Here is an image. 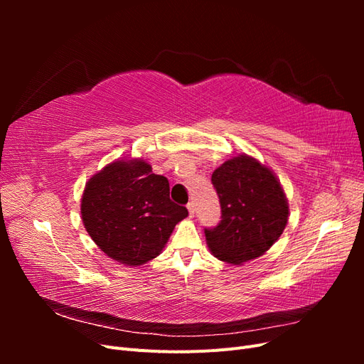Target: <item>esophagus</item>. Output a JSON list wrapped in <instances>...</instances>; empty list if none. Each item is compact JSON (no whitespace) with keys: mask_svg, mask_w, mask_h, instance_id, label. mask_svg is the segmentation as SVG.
Segmentation results:
<instances>
[{"mask_svg":"<svg viewBox=\"0 0 364 364\" xmlns=\"http://www.w3.org/2000/svg\"><path fill=\"white\" fill-rule=\"evenodd\" d=\"M186 208H188V213H190V217H194V213H196V208H194V203L190 202L188 205H186Z\"/></svg>","mask_w":364,"mask_h":364,"instance_id":"34e87169","label":"esophagus"}]
</instances>
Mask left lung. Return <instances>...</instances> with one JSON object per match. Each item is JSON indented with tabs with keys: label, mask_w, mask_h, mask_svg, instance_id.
<instances>
[{
	"label": "left lung",
	"mask_w": 364,
	"mask_h": 364,
	"mask_svg": "<svg viewBox=\"0 0 364 364\" xmlns=\"http://www.w3.org/2000/svg\"><path fill=\"white\" fill-rule=\"evenodd\" d=\"M222 220L205 229L213 255L229 264L261 257L284 232L289 202L277 176L255 158L238 155L213 173Z\"/></svg>",
	"instance_id": "1"
}]
</instances>
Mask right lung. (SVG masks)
<instances>
[{"label": "right lung", "instance_id": "1", "mask_svg": "<svg viewBox=\"0 0 364 364\" xmlns=\"http://www.w3.org/2000/svg\"><path fill=\"white\" fill-rule=\"evenodd\" d=\"M82 220L107 257L142 266L156 258L188 209L170 200V183L142 159L115 161L87 181Z\"/></svg>", "mask_w": 364, "mask_h": 364}]
</instances>
